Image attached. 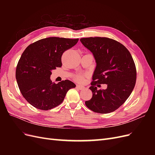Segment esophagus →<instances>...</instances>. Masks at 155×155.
I'll list each match as a JSON object with an SVG mask.
<instances>
[{
	"label": "esophagus",
	"instance_id": "obj_1",
	"mask_svg": "<svg viewBox=\"0 0 155 155\" xmlns=\"http://www.w3.org/2000/svg\"><path fill=\"white\" fill-rule=\"evenodd\" d=\"M77 88H78V89H79V90H83V89L85 88L84 87L83 85H77Z\"/></svg>",
	"mask_w": 155,
	"mask_h": 155
}]
</instances>
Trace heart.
<instances>
[{
  "instance_id": "1",
  "label": "heart",
  "mask_w": 155,
  "mask_h": 155,
  "mask_svg": "<svg viewBox=\"0 0 155 155\" xmlns=\"http://www.w3.org/2000/svg\"><path fill=\"white\" fill-rule=\"evenodd\" d=\"M76 79H77L78 81H81L83 80V78L81 76H78Z\"/></svg>"
}]
</instances>
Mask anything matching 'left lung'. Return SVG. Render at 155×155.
I'll list each match as a JSON object with an SVG mask.
<instances>
[{"label": "left lung", "instance_id": "1", "mask_svg": "<svg viewBox=\"0 0 155 155\" xmlns=\"http://www.w3.org/2000/svg\"><path fill=\"white\" fill-rule=\"evenodd\" d=\"M80 41L96 63L89 88L92 97L85 105L97 113L113 112L124 104L135 86L137 69L132 56L122 44L107 37H87ZM98 84H107V88L97 90Z\"/></svg>", "mask_w": 155, "mask_h": 155}]
</instances>
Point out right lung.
<instances>
[{"instance_id": "right-lung-1", "label": "right lung", "mask_w": 155, "mask_h": 155, "mask_svg": "<svg viewBox=\"0 0 155 155\" xmlns=\"http://www.w3.org/2000/svg\"><path fill=\"white\" fill-rule=\"evenodd\" d=\"M79 39L48 37L30 45L22 53L15 77L26 100L38 109L47 110L60 105L70 88L76 85L69 80L53 83L51 70L62 66L61 56L76 45Z\"/></svg>"}]
</instances>
